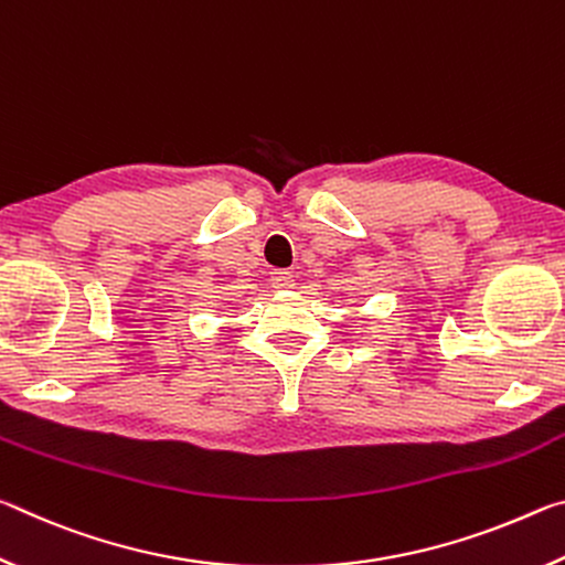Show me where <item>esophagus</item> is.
<instances>
[{"instance_id":"esophagus-1","label":"esophagus","mask_w":565,"mask_h":565,"mask_svg":"<svg viewBox=\"0 0 565 565\" xmlns=\"http://www.w3.org/2000/svg\"><path fill=\"white\" fill-rule=\"evenodd\" d=\"M271 284H274V289H291L294 274L286 269H276V271H271Z\"/></svg>"}]
</instances>
